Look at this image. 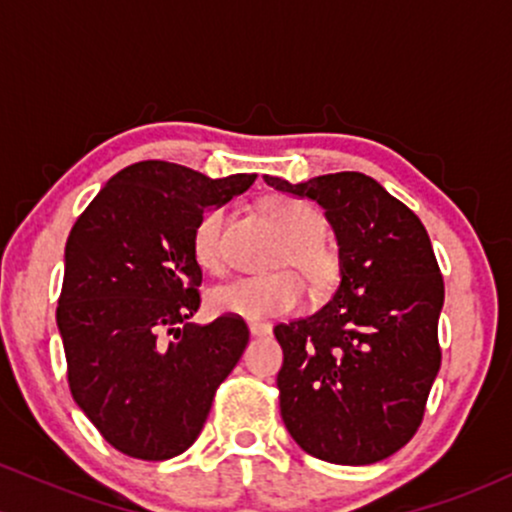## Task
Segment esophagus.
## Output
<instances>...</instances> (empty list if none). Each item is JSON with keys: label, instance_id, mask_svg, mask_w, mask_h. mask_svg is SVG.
I'll return each mask as SVG.
<instances>
[{"label": "esophagus", "instance_id": "1", "mask_svg": "<svg viewBox=\"0 0 512 512\" xmlns=\"http://www.w3.org/2000/svg\"><path fill=\"white\" fill-rule=\"evenodd\" d=\"M248 327L252 337H269V334H272V325H269V322H250Z\"/></svg>", "mask_w": 512, "mask_h": 512}]
</instances>
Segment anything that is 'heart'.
Masks as SVG:
<instances>
[{
    "label": "heart",
    "instance_id": "1",
    "mask_svg": "<svg viewBox=\"0 0 512 512\" xmlns=\"http://www.w3.org/2000/svg\"><path fill=\"white\" fill-rule=\"evenodd\" d=\"M262 211L284 238L269 262V267L279 272L243 276L214 286L207 293L211 313L257 322L293 313L303 303L305 289L315 301L327 298L337 289L342 279V255L322 238L325 219L320 211L286 195L267 197L262 202ZM223 223H226V211L211 207L192 228V255L199 267L214 274L226 267Z\"/></svg>",
    "mask_w": 512,
    "mask_h": 512
}]
</instances>
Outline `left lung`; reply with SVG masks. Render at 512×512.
Listing matches in <instances>:
<instances>
[{
	"instance_id": "8db88e82",
	"label": "left lung",
	"mask_w": 512,
	"mask_h": 512,
	"mask_svg": "<svg viewBox=\"0 0 512 512\" xmlns=\"http://www.w3.org/2000/svg\"><path fill=\"white\" fill-rule=\"evenodd\" d=\"M274 190L325 209L342 281L315 315L274 327L284 349L281 419L308 455L373 464L409 443L440 370L445 284L424 223L380 182L354 170Z\"/></svg>"
}]
</instances>
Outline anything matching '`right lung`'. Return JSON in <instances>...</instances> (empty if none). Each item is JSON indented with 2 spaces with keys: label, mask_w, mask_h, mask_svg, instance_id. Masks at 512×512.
Masks as SVG:
<instances>
[{
  "label": "right lung",
  "mask_w": 512,
  "mask_h": 512,
  "mask_svg": "<svg viewBox=\"0 0 512 512\" xmlns=\"http://www.w3.org/2000/svg\"><path fill=\"white\" fill-rule=\"evenodd\" d=\"M255 178L211 180L178 163H132L69 233L57 305L67 383L122 455L158 462L190 448L248 346L243 317L187 320L202 303L192 228L204 209Z\"/></svg>",
  "instance_id": "right-lung-1"
}]
</instances>
